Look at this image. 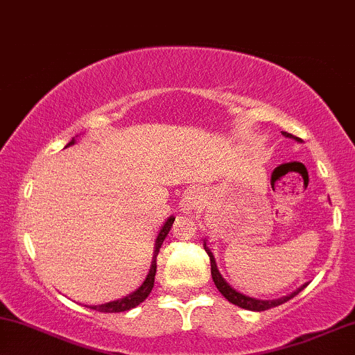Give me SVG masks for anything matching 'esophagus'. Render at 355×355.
<instances>
[{"label":"esophagus","mask_w":355,"mask_h":355,"mask_svg":"<svg viewBox=\"0 0 355 355\" xmlns=\"http://www.w3.org/2000/svg\"><path fill=\"white\" fill-rule=\"evenodd\" d=\"M199 204H200V196H199V192L189 191V192H187V194H186L184 200H182V202H181V211L184 212V214H191L192 211H194V209L199 207Z\"/></svg>","instance_id":"1"}]
</instances>
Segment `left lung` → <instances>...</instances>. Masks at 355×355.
I'll return each mask as SVG.
<instances>
[{
	"label": "left lung",
	"mask_w": 355,
	"mask_h": 355,
	"mask_svg": "<svg viewBox=\"0 0 355 355\" xmlns=\"http://www.w3.org/2000/svg\"><path fill=\"white\" fill-rule=\"evenodd\" d=\"M283 135L286 138H293V139H296V141H301L298 137H293L291 133H286V131H283ZM204 248H205V252H207L209 258H211V273H212V279H214V283H216L217 290L220 291L222 296H224L225 300H229L232 304L240 306V308L248 309V311H266V309L275 308V306H279V304L286 303V301H290L291 298H295V296L298 295L300 291H303L304 288L308 286V283H304L303 286H300L298 290L293 291L291 295L283 296V298H278V300H257V298H250V296H245V295H242V293H239L237 290H234V288H232L230 284L227 283L224 278H222V275L218 273V270H217L216 258H214L212 252L209 250L207 245H205V240H204Z\"/></svg>",
	"instance_id": "1"
}]
</instances>
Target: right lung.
Listing matches in <instances>:
<instances>
[{
  "label": "right lung",
  "mask_w": 355,
  "mask_h": 355,
  "mask_svg": "<svg viewBox=\"0 0 355 355\" xmlns=\"http://www.w3.org/2000/svg\"><path fill=\"white\" fill-rule=\"evenodd\" d=\"M76 143V138H72V141L67 144V146H71V144ZM173 222H174V217H169L168 220L164 222V225L161 227L159 234H157L156 237V243H155V255H153V261H151V268H150V273H148L146 279H144L141 286L138 288L137 291H133L131 295L125 296V298L121 300H116V301H110V303H105V304H97V306H89L90 309H95V311H100V313H121V311H128L131 308H137L139 303H143L144 300L148 298V295H150L153 286H155V275H156V257L157 253H159V248L161 245H163L164 239L168 237L171 227H173Z\"/></svg>",
  "instance_id": "right-lung-1"
}]
</instances>
